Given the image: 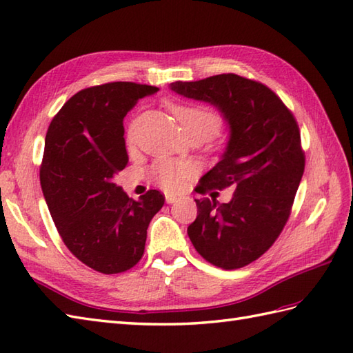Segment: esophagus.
Listing matches in <instances>:
<instances>
[{"label":"esophagus","instance_id":"34e87169","mask_svg":"<svg viewBox=\"0 0 353 353\" xmlns=\"http://www.w3.org/2000/svg\"><path fill=\"white\" fill-rule=\"evenodd\" d=\"M177 200H179V197H177V196H172V194H165V201H167L168 205H171V203H176Z\"/></svg>","mask_w":353,"mask_h":353}]
</instances>
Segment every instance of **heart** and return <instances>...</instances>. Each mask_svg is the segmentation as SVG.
I'll return each mask as SVG.
<instances>
[{"label": "heart", "mask_w": 353, "mask_h": 353, "mask_svg": "<svg viewBox=\"0 0 353 353\" xmlns=\"http://www.w3.org/2000/svg\"><path fill=\"white\" fill-rule=\"evenodd\" d=\"M170 108L172 110V114L179 119V123L182 124L186 133L200 132L211 138L212 134L219 130V127L221 124L220 117L216 115L215 112L206 108L183 106V104L174 103H172ZM129 138L132 139V133L129 134ZM152 174L154 177V181L161 186H163L165 190L172 191L181 188L185 177L190 174V167L182 162L161 161L153 167Z\"/></svg>", "instance_id": "1"}]
</instances>
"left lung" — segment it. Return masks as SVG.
<instances>
[{"instance_id":"obj_1","label":"left lung","mask_w":353,"mask_h":353,"mask_svg":"<svg viewBox=\"0 0 353 353\" xmlns=\"http://www.w3.org/2000/svg\"><path fill=\"white\" fill-rule=\"evenodd\" d=\"M170 89L209 103L228 124L226 147L200 190L235 192L228 203L196 200L188 236L211 264L241 268L272 247L288 220L305 170L297 123L272 89L236 74L174 81Z\"/></svg>"}]
</instances>
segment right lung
I'll return each instance as SVG.
<instances>
[{"label":"right lung","instance_id":"add662e5","mask_svg":"<svg viewBox=\"0 0 353 353\" xmlns=\"http://www.w3.org/2000/svg\"><path fill=\"white\" fill-rule=\"evenodd\" d=\"M159 89L114 81L72 95L45 137L41 186L70 252L104 274L132 268L144 254L147 229L165 197L150 190L130 199L115 176L127 167L124 117Z\"/></svg>","mask_w":353,"mask_h":353}]
</instances>
